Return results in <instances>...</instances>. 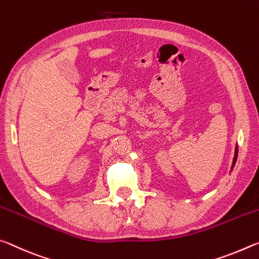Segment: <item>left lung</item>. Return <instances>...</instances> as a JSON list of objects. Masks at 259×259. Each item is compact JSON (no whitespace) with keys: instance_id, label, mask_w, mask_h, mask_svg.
Masks as SVG:
<instances>
[{"instance_id":"obj_1","label":"left lung","mask_w":259,"mask_h":259,"mask_svg":"<svg viewBox=\"0 0 259 259\" xmlns=\"http://www.w3.org/2000/svg\"><path fill=\"white\" fill-rule=\"evenodd\" d=\"M237 151H239V147L237 145L235 146V152H234V158H233V163H232V167H231V172L233 171V168H234V165L236 163V159H237Z\"/></svg>"}]
</instances>
